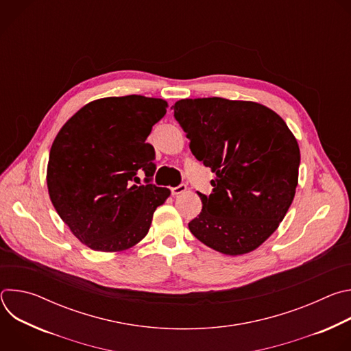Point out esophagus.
<instances>
[{
    "label": "esophagus",
    "mask_w": 351,
    "mask_h": 351,
    "mask_svg": "<svg viewBox=\"0 0 351 351\" xmlns=\"http://www.w3.org/2000/svg\"><path fill=\"white\" fill-rule=\"evenodd\" d=\"M186 190H187V186H186L184 183H182V184H179V186H176V187H172V189H171V191H172V194H173V195L182 194V193H184Z\"/></svg>",
    "instance_id": "1"
}]
</instances>
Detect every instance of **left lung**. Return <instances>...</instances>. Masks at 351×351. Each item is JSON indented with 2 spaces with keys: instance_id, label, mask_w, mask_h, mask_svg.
<instances>
[{
  "instance_id": "1",
  "label": "left lung",
  "mask_w": 351,
  "mask_h": 351,
  "mask_svg": "<svg viewBox=\"0 0 351 351\" xmlns=\"http://www.w3.org/2000/svg\"><path fill=\"white\" fill-rule=\"evenodd\" d=\"M175 119L193 156L211 168L213 193L189 222L199 241L228 256L261 245L283 221L297 187L300 149L285 121L252 101L180 99Z\"/></svg>"
}]
</instances>
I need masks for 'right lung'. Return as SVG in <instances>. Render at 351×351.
<instances>
[{"instance_id": "obj_1", "label": "right lung", "mask_w": 351, "mask_h": 351, "mask_svg": "<svg viewBox=\"0 0 351 351\" xmlns=\"http://www.w3.org/2000/svg\"><path fill=\"white\" fill-rule=\"evenodd\" d=\"M168 103L144 95L107 97L79 110L57 134L47 168L49 198L72 233L97 252H121L148 232L169 189L152 183L147 143ZM146 175L136 186V171Z\"/></svg>"}]
</instances>
